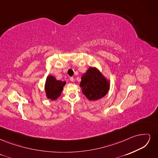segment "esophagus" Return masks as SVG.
<instances>
[{
  "instance_id": "esophagus-1",
  "label": "esophagus",
  "mask_w": 158,
  "mask_h": 158,
  "mask_svg": "<svg viewBox=\"0 0 158 158\" xmlns=\"http://www.w3.org/2000/svg\"><path fill=\"white\" fill-rule=\"evenodd\" d=\"M70 80L71 81V82H74V78L73 77H70Z\"/></svg>"
}]
</instances>
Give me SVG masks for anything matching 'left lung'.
Listing matches in <instances>:
<instances>
[{"label": "left lung", "instance_id": "8db88e82", "mask_svg": "<svg viewBox=\"0 0 158 158\" xmlns=\"http://www.w3.org/2000/svg\"><path fill=\"white\" fill-rule=\"evenodd\" d=\"M80 86L84 95L90 101L103 98L110 88L109 80L97 68L90 67L81 78Z\"/></svg>", "mask_w": 158, "mask_h": 158}]
</instances>
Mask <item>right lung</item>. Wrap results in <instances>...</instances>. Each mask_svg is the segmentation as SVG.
<instances>
[{
  "label": "right lung",
  "instance_id": "add662e5",
  "mask_svg": "<svg viewBox=\"0 0 158 158\" xmlns=\"http://www.w3.org/2000/svg\"><path fill=\"white\" fill-rule=\"evenodd\" d=\"M66 84L65 81L56 80L52 75H49L46 78L44 89L47 99L56 100L61 95L63 87Z\"/></svg>",
  "mask_w": 158,
  "mask_h": 158
}]
</instances>
